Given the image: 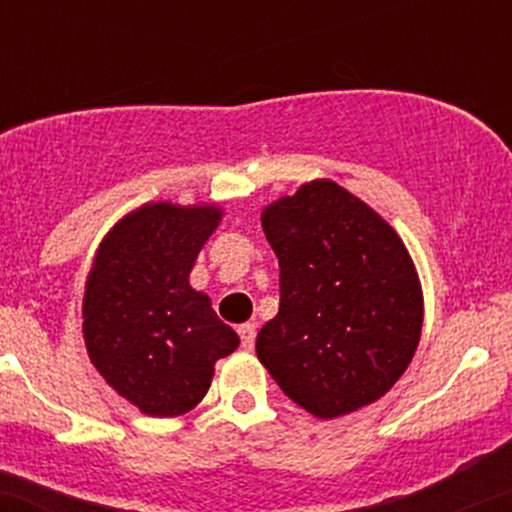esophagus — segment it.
<instances>
[{
	"label": "esophagus",
	"instance_id": "34e87169",
	"mask_svg": "<svg viewBox=\"0 0 512 512\" xmlns=\"http://www.w3.org/2000/svg\"><path fill=\"white\" fill-rule=\"evenodd\" d=\"M238 335H240V345H243V350H252V347H255V335H257L255 323L240 325Z\"/></svg>",
	"mask_w": 512,
	"mask_h": 512
}]
</instances>
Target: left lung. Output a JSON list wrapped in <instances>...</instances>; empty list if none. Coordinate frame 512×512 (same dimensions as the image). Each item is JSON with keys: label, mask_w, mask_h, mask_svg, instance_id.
I'll return each instance as SVG.
<instances>
[{"label": "left lung", "mask_w": 512, "mask_h": 512, "mask_svg": "<svg viewBox=\"0 0 512 512\" xmlns=\"http://www.w3.org/2000/svg\"><path fill=\"white\" fill-rule=\"evenodd\" d=\"M279 260V313L257 357L279 389L320 420L379 401L423 330V286L401 235L333 179L262 209Z\"/></svg>", "instance_id": "1"}]
</instances>
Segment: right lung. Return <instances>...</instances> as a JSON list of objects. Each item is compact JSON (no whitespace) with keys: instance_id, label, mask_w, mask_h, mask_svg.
<instances>
[{"instance_id":"right-lung-1","label":"right lung","mask_w":512,"mask_h":512,"mask_svg":"<svg viewBox=\"0 0 512 512\" xmlns=\"http://www.w3.org/2000/svg\"><path fill=\"white\" fill-rule=\"evenodd\" d=\"M218 204L150 201L114 223L87 274L82 335L89 362L121 398L153 418L201 403L213 367L240 345L211 299L189 284L221 226Z\"/></svg>"}]
</instances>
